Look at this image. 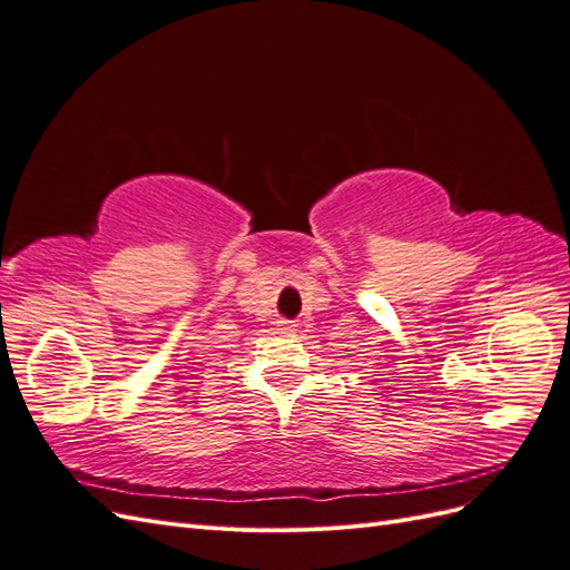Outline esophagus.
<instances>
[{"label":"esophagus","mask_w":570,"mask_h":570,"mask_svg":"<svg viewBox=\"0 0 570 570\" xmlns=\"http://www.w3.org/2000/svg\"><path fill=\"white\" fill-rule=\"evenodd\" d=\"M278 331L283 335H295L299 331V325L295 321H278Z\"/></svg>","instance_id":"34e87169"}]
</instances>
